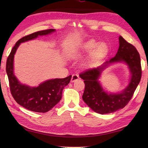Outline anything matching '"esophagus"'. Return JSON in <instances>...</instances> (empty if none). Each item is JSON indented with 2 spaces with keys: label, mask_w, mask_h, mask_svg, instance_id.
Wrapping results in <instances>:
<instances>
[{
  "label": "esophagus",
  "mask_w": 148,
  "mask_h": 148,
  "mask_svg": "<svg viewBox=\"0 0 148 148\" xmlns=\"http://www.w3.org/2000/svg\"><path fill=\"white\" fill-rule=\"evenodd\" d=\"M79 76L77 74H73L72 76V78H71V82H74L76 80L79 79Z\"/></svg>",
  "instance_id": "34e87169"
}]
</instances>
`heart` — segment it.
<instances>
[{
	"instance_id": "obj_1",
	"label": "heart",
	"mask_w": 148,
	"mask_h": 148,
	"mask_svg": "<svg viewBox=\"0 0 148 148\" xmlns=\"http://www.w3.org/2000/svg\"><path fill=\"white\" fill-rule=\"evenodd\" d=\"M92 51H93L84 62L86 66H91L103 58L108 52V46L105 42H100L99 44L98 42L95 40H90L84 42L81 46L76 49L73 57L74 59H78L84 54L89 53Z\"/></svg>"
}]
</instances>
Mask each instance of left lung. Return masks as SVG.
Masks as SVG:
<instances>
[{"mask_svg": "<svg viewBox=\"0 0 148 148\" xmlns=\"http://www.w3.org/2000/svg\"><path fill=\"white\" fill-rule=\"evenodd\" d=\"M119 46L116 56L104 62L101 66L87 70L79 74L84 80V101L96 113L110 114L122 109L128 104L139 84L142 76L139 53L134 46L121 36L119 37ZM123 62L128 66L131 77L127 87L121 92L108 93L105 91L98 79L101 73L109 65Z\"/></svg>", "mask_w": 148, "mask_h": 148, "instance_id": "8db88e82", "label": "left lung"}]
</instances>
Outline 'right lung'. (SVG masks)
I'll use <instances>...</instances> for the list:
<instances>
[{
    "label": "right lung",
    "mask_w": 148,
    "mask_h": 148,
    "mask_svg": "<svg viewBox=\"0 0 148 148\" xmlns=\"http://www.w3.org/2000/svg\"><path fill=\"white\" fill-rule=\"evenodd\" d=\"M55 31L56 29H47L23 37L16 42L7 59L6 70L12 96L20 106L32 112L45 113L56 106L61 101L62 90L69 84L72 75L65 78L46 80L37 87L23 84L20 83L14 74V56L21 43L35 39L39 36L49 34Z\"/></svg>",
    "instance_id": "add662e5"
}]
</instances>
